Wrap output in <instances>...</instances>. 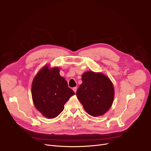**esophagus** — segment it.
<instances>
[{
	"mask_svg": "<svg viewBox=\"0 0 151 151\" xmlns=\"http://www.w3.org/2000/svg\"><path fill=\"white\" fill-rule=\"evenodd\" d=\"M73 90L75 93H76V90H77V87H73Z\"/></svg>",
	"mask_w": 151,
	"mask_h": 151,
	"instance_id": "1",
	"label": "esophagus"
}]
</instances>
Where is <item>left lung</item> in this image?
<instances>
[{"instance_id": "1", "label": "left lung", "mask_w": 151, "mask_h": 151, "mask_svg": "<svg viewBox=\"0 0 151 151\" xmlns=\"http://www.w3.org/2000/svg\"><path fill=\"white\" fill-rule=\"evenodd\" d=\"M83 83L76 91L79 101L86 111L93 116L104 115L111 107L114 87L110 79L102 73L88 71L82 75Z\"/></svg>"}]
</instances>
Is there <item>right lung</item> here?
<instances>
[{"mask_svg": "<svg viewBox=\"0 0 151 151\" xmlns=\"http://www.w3.org/2000/svg\"><path fill=\"white\" fill-rule=\"evenodd\" d=\"M74 94L66 80L59 75L57 67L49 68L45 65L33 79L32 95L34 105L47 118H56L61 114L65 103Z\"/></svg>", "mask_w": 151, "mask_h": 151, "instance_id": "obj_1", "label": "right lung"}]
</instances>
